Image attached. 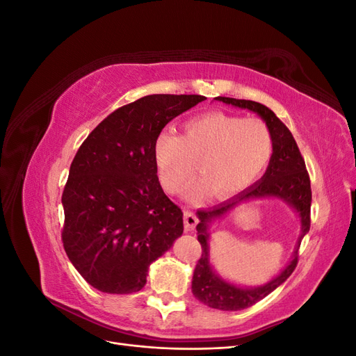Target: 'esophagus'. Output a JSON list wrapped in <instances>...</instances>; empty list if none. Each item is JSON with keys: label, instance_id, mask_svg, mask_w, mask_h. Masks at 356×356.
I'll return each mask as SVG.
<instances>
[{"label": "esophagus", "instance_id": "1", "mask_svg": "<svg viewBox=\"0 0 356 356\" xmlns=\"http://www.w3.org/2000/svg\"><path fill=\"white\" fill-rule=\"evenodd\" d=\"M197 222H199V220H197L195 212L184 211V229H186V232H193V230H195Z\"/></svg>", "mask_w": 356, "mask_h": 356}]
</instances>
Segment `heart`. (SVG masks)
Segmentation results:
<instances>
[{
  "label": "heart",
  "mask_w": 356,
  "mask_h": 356,
  "mask_svg": "<svg viewBox=\"0 0 356 356\" xmlns=\"http://www.w3.org/2000/svg\"><path fill=\"white\" fill-rule=\"evenodd\" d=\"M273 134L260 118L224 111L193 115L182 123V135L161 131L153 145L161 186L179 193L195 175H203L188 191L200 200L213 188L218 195L238 193L261 175L273 156Z\"/></svg>",
  "instance_id": "heart-1"
}]
</instances>
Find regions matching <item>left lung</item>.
I'll return each mask as SVG.
<instances>
[{"instance_id": "left-lung-1", "label": "left lung", "mask_w": 356, "mask_h": 356, "mask_svg": "<svg viewBox=\"0 0 356 356\" xmlns=\"http://www.w3.org/2000/svg\"><path fill=\"white\" fill-rule=\"evenodd\" d=\"M218 99L224 104H230L239 108L251 110L260 115L266 124L270 127L273 134V156L270 163L263 175L261 181L251 186L242 191L241 195L234 196L233 199L220 203L217 207L211 209H200L197 211V217L200 222L197 224V241L202 245V255L197 260L195 273H193L191 291L203 305H207L213 309L220 310H242L255 305L257 301L263 300L275 291L279 285L284 284L286 279L294 272L298 263V248L301 239L310 229V204H312V188H310V178L306 170L305 159L301 156L297 147L296 139L289 129L279 120L276 114L267 108L266 105L258 104L254 101L246 99H234V98H224L218 96ZM260 197H277L286 201L293 206L300 215L302 221V234L298 243V250L295 253L293 260L280 274L273 282L268 283L263 287L257 289H241L232 284L222 282L211 270L209 263V234L207 227L209 222L215 218L222 216L224 213L231 210L236 204L245 200L259 198Z\"/></svg>"}]
</instances>
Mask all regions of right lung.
<instances>
[{"label":"right lung","mask_w":356,"mask_h":356,"mask_svg":"<svg viewBox=\"0 0 356 356\" xmlns=\"http://www.w3.org/2000/svg\"><path fill=\"white\" fill-rule=\"evenodd\" d=\"M207 98L148 95L96 126L75 154L62 193V242L84 281L132 294L182 234V211L161 188L153 145L172 118Z\"/></svg>","instance_id":"add662e5"}]
</instances>
